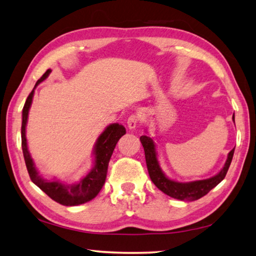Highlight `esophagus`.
<instances>
[{
  "label": "esophagus",
  "mask_w": 256,
  "mask_h": 256,
  "mask_svg": "<svg viewBox=\"0 0 256 256\" xmlns=\"http://www.w3.org/2000/svg\"><path fill=\"white\" fill-rule=\"evenodd\" d=\"M138 120H140V118H138V115L133 114V115L130 116L128 120V128H131V130L136 128L138 126Z\"/></svg>",
  "instance_id": "esophagus-1"
}]
</instances>
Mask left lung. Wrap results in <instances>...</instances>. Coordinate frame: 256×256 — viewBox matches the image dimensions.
Returning a JSON list of instances; mask_svg holds the SVG:
<instances>
[{
    "label": "left lung",
    "instance_id": "8db88e82",
    "mask_svg": "<svg viewBox=\"0 0 256 256\" xmlns=\"http://www.w3.org/2000/svg\"><path fill=\"white\" fill-rule=\"evenodd\" d=\"M232 120L234 122H235V118H234V116ZM140 141L144 149L146 168H148L151 180L154 182V184L157 186L162 192L182 201L198 200V198L204 196L206 194L209 193L212 188H216V186L224 178V176H226L228 168L230 166V162L232 160L234 151H235V148H234L228 154L226 164H224L222 170L214 177H211V178L188 182V183H180V182H176L168 178V177L164 174V172L159 166L156 144L152 138L150 136H142L140 138Z\"/></svg>",
    "mask_w": 256,
    "mask_h": 256
}]
</instances>
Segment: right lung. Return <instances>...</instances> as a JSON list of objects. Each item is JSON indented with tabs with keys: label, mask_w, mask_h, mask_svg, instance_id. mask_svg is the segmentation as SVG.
<instances>
[{
	"label": "right lung",
	"mask_w": 256,
	"mask_h": 256,
	"mask_svg": "<svg viewBox=\"0 0 256 256\" xmlns=\"http://www.w3.org/2000/svg\"><path fill=\"white\" fill-rule=\"evenodd\" d=\"M52 72L48 68L40 80L37 81L36 86L32 89V92L29 94L27 100L24 102L22 110V125H21V146H22V152L24 157V162L27 166V170L29 172L30 178L32 183L36 184L42 192H45L52 200L56 201L62 206H79L82 203H86L94 198L97 196V194L100 192L102 188L105 184L108 162L114 151L116 144L122 138L126 131L123 125L118 123H114L108 125L99 138H97L96 144H94V162L92 170L86 175L79 183L66 185L60 183V180H47L42 176L38 175V172L34 166V160L30 156L27 146V138H26V125H27L28 114L30 106H32L34 89L36 86L44 81Z\"/></svg>",
	"instance_id": "add662e5"
}]
</instances>
